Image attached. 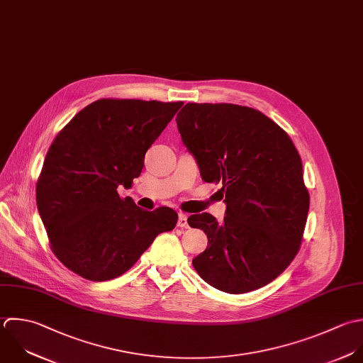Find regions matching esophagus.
Wrapping results in <instances>:
<instances>
[{"label": "esophagus", "instance_id": "34e87169", "mask_svg": "<svg viewBox=\"0 0 363 363\" xmlns=\"http://www.w3.org/2000/svg\"><path fill=\"white\" fill-rule=\"evenodd\" d=\"M178 226L179 228H189L188 216L185 213H179V216H178Z\"/></svg>", "mask_w": 363, "mask_h": 363}]
</instances>
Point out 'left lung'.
<instances>
[{
    "instance_id": "obj_1",
    "label": "left lung",
    "mask_w": 363,
    "mask_h": 363,
    "mask_svg": "<svg viewBox=\"0 0 363 363\" xmlns=\"http://www.w3.org/2000/svg\"><path fill=\"white\" fill-rule=\"evenodd\" d=\"M177 127L201 178L220 184L226 203L220 223L206 212L188 218L208 236L195 270L229 294L269 284L297 255L310 208L291 138L259 110L226 103H188Z\"/></svg>"
}]
</instances>
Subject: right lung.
Wrapping results in <instances>:
<instances>
[{"label":"right lung","instance_id":"obj_1","mask_svg":"<svg viewBox=\"0 0 363 363\" xmlns=\"http://www.w3.org/2000/svg\"><path fill=\"white\" fill-rule=\"evenodd\" d=\"M182 101L101 99L56 135L36 184V205L56 257L73 273L107 281L125 273L178 215L152 212L117 188H130L144 155Z\"/></svg>","mask_w":363,"mask_h":363}]
</instances>
